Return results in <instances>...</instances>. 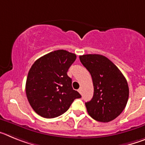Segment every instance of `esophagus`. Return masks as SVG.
Returning a JSON list of instances; mask_svg holds the SVG:
<instances>
[{
    "label": "esophagus",
    "mask_w": 145,
    "mask_h": 145,
    "mask_svg": "<svg viewBox=\"0 0 145 145\" xmlns=\"http://www.w3.org/2000/svg\"><path fill=\"white\" fill-rule=\"evenodd\" d=\"M78 92L80 93V94H81L82 92H83V90H82V88H79V89H78Z\"/></svg>",
    "instance_id": "esophagus-1"
}]
</instances>
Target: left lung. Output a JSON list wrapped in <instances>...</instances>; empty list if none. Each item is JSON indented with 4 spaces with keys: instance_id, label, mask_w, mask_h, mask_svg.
<instances>
[{
    "instance_id": "8db88e82",
    "label": "left lung",
    "mask_w": 145,
    "mask_h": 145,
    "mask_svg": "<svg viewBox=\"0 0 145 145\" xmlns=\"http://www.w3.org/2000/svg\"><path fill=\"white\" fill-rule=\"evenodd\" d=\"M80 60L91 75L93 96L86 102L88 115L99 122L107 123L125 109L129 89L126 79L116 65L105 56L86 54Z\"/></svg>"
}]
</instances>
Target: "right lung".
<instances>
[{
	"label": "right lung",
	"instance_id": "add662e5",
	"mask_svg": "<svg viewBox=\"0 0 145 145\" xmlns=\"http://www.w3.org/2000/svg\"><path fill=\"white\" fill-rule=\"evenodd\" d=\"M76 55L57 50L44 55L32 65L27 78L26 95L34 111L41 117L54 118L65 113L75 99L81 97L72 87L67 72Z\"/></svg>",
	"mask_w": 145,
	"mask_h": 145
}]
</instances>
